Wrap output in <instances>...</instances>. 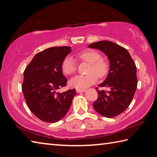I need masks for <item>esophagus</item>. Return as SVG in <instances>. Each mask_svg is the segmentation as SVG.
<instances>
[{"label":"esophagus","instance_id":"esophagus-1","mask_svg":"<svg viewBox=\"0 0 157 157\" xmlns=\"http://www.w3.org/2000/svg\"><path fill=\"white\" fill-rule=\"evenodd\" d=\"M86 91L85 89H82V88H76V92H84Z\"/></svg>","mask_w":157,"mask_h":157}]
</instances>
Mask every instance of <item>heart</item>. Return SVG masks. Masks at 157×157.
<instances>
[{
    "label": "heart",
    "instance_id": "obj_1",
    "mask_svg": "<svg viewBox=\"0 0 157 157\" xmlns=\"http://www.w3.org/2000/svg\"><path fill=\"white\" fill-rule=\"evenodd\" d=\"M78 58L83 61L90 63L87 72L85 75H78L70 79L69 85L73 88H84L94 84L97 80V76L100 78L105 77L108 72L107 63L101 59L100 53L93 50H87L79 52ZM63 72L66 75H71L76 71V63L72 56H67L63 59L61 65Z\"/></svg>",
    "mask_w": 157,
    "mask_h": 157
}]
</instances>
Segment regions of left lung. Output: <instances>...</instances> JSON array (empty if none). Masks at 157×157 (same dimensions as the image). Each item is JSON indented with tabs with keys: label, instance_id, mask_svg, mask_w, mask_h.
<instances>
[{
	"label": "left lung",
	"instance_id": "1",
	"mask_svg": "<svg viewBox=\"0 0 157 157\" xmlns=\"http://www.w3.org/2000/svg\"><path fill=\"white\" fill-rule=\"evenodd\" d=\"M98 49L108 56L110 63L109 74L99 87L109 88V91L99 90L93 107L100 115L113 118L125 111L132 102L136 87L137 75L134 61L127 50L110 41H99L88 46Z\"/></svg>",
	"mask_w": 157,
	"mask_h": 157
}]
</instances>
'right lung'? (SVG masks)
Wrapping results in <instances>:
<instances>
[{
	"mask_svg": "<svg viewBox=\"0 0 157 157\" xmlns=\"http://www.w3.org/2000/svg\"><path fill=\"white\" fill-rule=\"evenodd\" d=\"M71 52L69 46H56L37 53L23 73L22 91L29 110L46 123L59 121L68 112L75 89L63 93L67 79L63 74L62 62Z\"/></svg>",
	"mask_w": 157,
	"mask_h": 157,
	"instance_id": "obj_1",
	"label": "right lung"
}]
</instances>
